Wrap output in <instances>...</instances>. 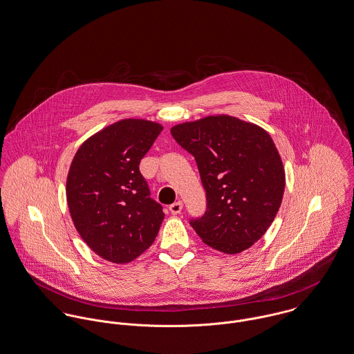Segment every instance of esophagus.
I'll list each match as a JSON object with an SVG mask.
<instances>
[{"label": "esophagus", "instance_id": "1", "mask_svg": "<svg viewBox=\"0 0 354 354\" xmlns=\"http://www.w3.org/2000/svg\"><path fill=\"white\" fill-rule=\"evenodd\" d=\"M182 209H183V202L182 201H178V202H175L169 206V212L172 214H179L182 212Z\"/></svg>", "mask_w": 354, "mask_h": 354}]
</instances>
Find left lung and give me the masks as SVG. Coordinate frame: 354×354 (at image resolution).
Returning <instances> with one entry per match:
<instances>
[{
  "mask_svg": "<svg viewBox=\"0 0 354 354\" xmlns=\"http://www.w3.org/2000/svg\"><path fill=\"white\" fill-rule=\"evenodd\" d=\"M196 162L206 212L190 225L213 249L240 253L259 241L281 205L286 175L271 136L230 115H210L171 129Z\"/></svg>",
  "mask_w": 354,
  "mask_h": 354,
  "instance_id": "left-lung-1",
  "label": "left lung"
}]
</instances>
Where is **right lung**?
I'll return each instance as SVG.
<instances>
[{
  "mask_svg": "<svg viewBox=\"0 0 354 354\" xmlns=\"http://www.w3.org/2000/svg\"><path fill=\"white\" fill-rule=\"evenodd\" d=\"M163 127L121 120L87 138L67 176V203L83 241L102 259L125 264L155 241L164 213L151 198L140 162Z\"/></svg>",
  "mask_w": 354,
  "mask_h": 354,
  "instance_id": "right-lung-1",
  "label": "right lung"
}]
</instances>
